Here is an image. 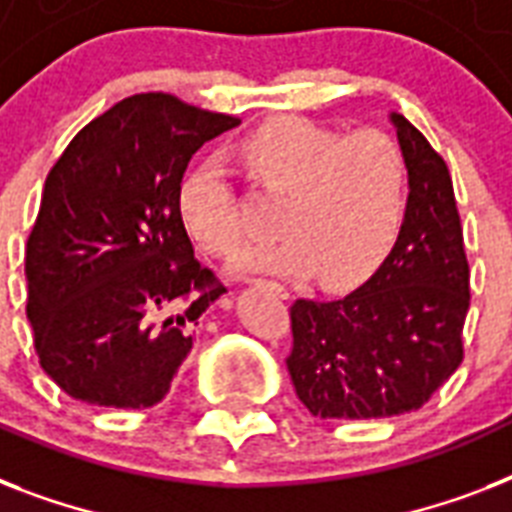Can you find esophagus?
<instances>
[{
	"instance_id": "1",
	"label": "esophagus",
	"mask_w": 512,
	"mask_h": 512,
	"mask_svg": "<svg viewBox=\"0 0 512 512\" xmlns=\"http://www.w3.org/2000/svg\"><path fill=\"white\" fill-rule=\"evenodd\" d=\"M255 284H265V287L279 289V292H281V289H284V287H281V284H276V281H268V279H255Z\"/></svg>"
}]
</instances>
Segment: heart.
I'll list each match as a JSON object with an SVG mask.
<instances>
[{"label":"heart","mask_w":512,"mask_h":512,"mask_svg":"<svg viewBox=\"0 0 512 512\" xmlns=\"http://www.w3.org/2000/svg\"><path fill=\"white\" fill-rule=\"evenodd\" d=\"M249 183L284 193L276 239L247 244L239 271L300 273L327 281L364 279L396 247L409 209L404 148L385 130L340 127L281 116L247 132L236 146ZM177 215L196 244L228 257L241 241L239 191L220 159L209 156L177 185Z\"/></svg>","instance_id":"heart-1"}]
</instances>
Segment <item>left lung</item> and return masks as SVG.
Masks as SVG:
<instances>
[{"instance_id": "left-lung-1", "label": "left lung", "mask_w": 512, "mask_h": 512, "mask_svg": "<svg viewBox=\"0 0 512 512\" xmlns=\"http://www.w3.org/2000/svg\"><path fill=\"white\" fill-rule=\"evenodd\" d=\"M409 167V209L372 279L332 300L289 308L287 369L316 417L372 420L420 409L465 358L470 265L444 156L390 116Z\"/></svg>"}]
</instances>
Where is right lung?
<instances>
[{
  "mask_svg": "<svg viewBox=\"0 0 512 512\" xmlns=\"http://www.w3.org/2000/svg\"><path fill=\"white\" fill-rule=\"evenodd\" d=\"M239 119L140 92L52 164L26 244V313L42 369L92 406L159 404L223 281L193 255L177 185Z\"/></svg>",
  "mask_w": 512,
  "mask_h": 512,
  "instance_id": "add662e5",
  "label": "right lung"
}]
</instances>
